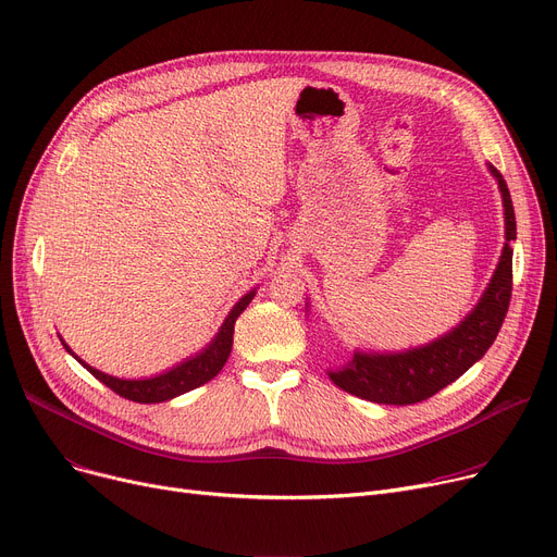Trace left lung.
Wrapping results in <instances>:
<instances>
[{"mask_svg": "<svg viewBox=\"0 0 557 557\" xmlns=\"http://www.w3.org/2000/svg\"><path fill=\"white\" fill-rule=\"evenodd\" d=\"M492 178L499 185L504 200L506 244L494 275L485 286L481 300L456 327L441 338L401 352H363L355 349L352 359L336 370H327L332 382L349 395L376 404L406 406L429 399L443 391L460 374L470 370L490 349L499 334L512 294V248L517 223L508 185L504 175L487 164ZM309 307V302H307Z\"/></svg>", "mask_w": 557, "mask_h": 557, "instance_id": "1", "label": "left lung"}]
</instances>
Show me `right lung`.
Returning a JSON list of instances; mask_svg holds the SVG:
<instances>
[{"label":"right lung","mask_w":557,"mask_h":557,"mask_svg":"<svg viewBox=\"0 0 557 557\" xmlns=\"http://www.w3.org/2000/svg\"><path fill=\"white\" fill-rule=\"evenodd\" d=\"M257 288L248 290L246 296L239 298V302L230 309V313L225 315L223 325L219 327L216 336L205 345L200 352H196L194 357H187L185 361L175 363L173 368L160 372V374H151V376H141V379H122V376H112L106 374L92 366H87L83 359H78L70 345L61 338V343L65 345L67 352L87 370L90 374H95L101 384H106L110 391H114L116 395H122L131 401H139V404H158V401H169L178 395H185L202 384L212 382V379L223 370L230 352H232V336H234V323L237 318L244 313V309L250 305V300L255 298Z\"/></svg>","instance_id":"1"}]
</instances>
